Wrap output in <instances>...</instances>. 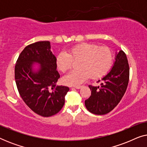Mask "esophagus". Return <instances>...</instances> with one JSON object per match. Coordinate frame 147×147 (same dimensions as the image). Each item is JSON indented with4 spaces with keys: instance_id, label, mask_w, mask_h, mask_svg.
Segmentation results:
<instances>
[{
    "instance_id": "obj_1",
    "label": "esophagus",
    "mask_w": 147,
    "mask_h": 147,
    "mask_svg": "<svg viewBox=\"0 0 147 147\" xmlns=\"http://www.w3.org/2000/svg\"><path fill=\"white\" fill-rule=\"evenodd\" d=\"M82 87V86H75V87H74V88H76V89H80Z\"/></svg>"
}]
</instances>
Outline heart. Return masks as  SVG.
<instances>
[{"mask_svg": "<svg viewBox=\"0 0 147 147\" xmlns=\"http://www.w3.org/2000/svg\"><path fill=\"white\" fill-rule=\"evenodd\" d=\"M113 53L110 48L93 43H82L74 46L69 53L62 51L56 58L58 69L65 71L71 67L74 61H78L76 67L62 78L67 86H78L90 77L98 79L108 73L113 63Z\"/></svg>", "mask_w": 147, "mask_h": 147, "instance_id": "obj_1", "label": "heart"}]
</instances>
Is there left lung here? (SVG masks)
<instances>
[{
  "mask_svg": "<svg viewBox=\"0 0 147 147\" xmlns=\"http://www.w3.org/2000/svg\"><path fill=\"white\" fill-rule=\"evenodd\" d=\"M115 62L112 69L98 82L101 86H89L90 97L85 100L89 112L104 115L112 111L121 100L129 81V65L125 53L122 50L116 53Z\"/></svg>",
  "mask_w": 147,
  "mask_h": 147,
  "instance_id": "8db88e82",
  "label": "left lung"
}]
</instances>
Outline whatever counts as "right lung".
<instances>
[{"instance_id":"right-lung-1","label":"right lung","mask_w":147,"mask_h":147,"mask_svg":"<svg viewBox=\"0 0 147 147\" xmlns=\"http://www.w3.org/2000/svg\"><path fill=\"white\" fill-rule=\"evenodd\" d=\"M49 41L30 44L18 57L15 67V78L19 93L25 103L43 117L58 113L65 103L68 87L56 85L60 76L56 57L51 51ZM40 64L37 71L33 63Z\"/></svg>"}]
</instances>
